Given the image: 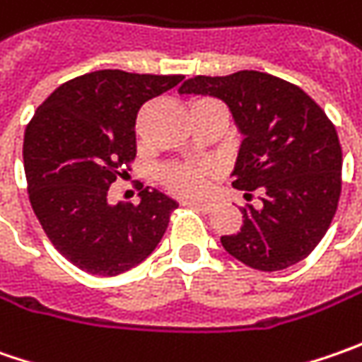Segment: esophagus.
<instances>
[{
  "instance_id": "obj_1",
  "label": "esophagus",
  "mask_w": 362,
  "mask_h": 362,
  "mask_svg": "<svg viewBox=\"0 0 362 362\" xmlns=\"http://www.w3.org/2000/svg\"><path fill=\"white\" fill-rule=\"evenodd\" d=\"M189 207H193V209H199L203 214H209V211H214V205L211 203H199V202H191L187 203Z\"/></svg>"
}]
</instances>
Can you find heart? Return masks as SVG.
Returning a JSON list of instances; mask_svg holds the SVG:
<instances>
[{"instance_id":"obj_1","label":"heart","mask_w":362,"mask_h":362,"mask_svg":"<svg viewBox=\"0 0 362 362\" xmlns=\"http://www.w3.org/2000/svg\"><path fill=\"white\" fill-rule=\"evenodd\" d=\"M205 103L216 100H197L195 105ZM216 179V167L209 163H169L159 169L160 185L181 199H202L209 193Z\"/></svg>"}]
</instances>
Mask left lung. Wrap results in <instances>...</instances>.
<instances>
[{"label":"left lung","mask_w":362,"mask_h":362,"mask_svg":"<svg viewBox=\"0 0 362 362\" xmlns=\"http://www.w3.org/2000/svg\"><path fill=\"white\" fill-rule=\"evenodd\" d=\"M179 92L221 98L245 134L233 187L247 202L257 193L262 207H242V230L221 238L226 252L262 272L310 256L342 189L341 141L327 112L300 86L256 70L187 78Z\"/></svg>","instance_id":"1"}]
</instances>
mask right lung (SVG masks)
<instances>
[{"mask_svg": "<svg viewBox=\"0 0 362 362\" xmlns=\"http://www.w3.org/2000/svg\"><path fill=\"white\" fill-rule=\"evenodd\" d=\"M181 74L96 70L60 84L23 134L28 195L52 245L80 270L117 276L160 242L177 203L141 185V203L108 205V187L131 171L134 124L148 100Z\"/></svg>", "mask_w": 362, "mask_h": 362, "instance_id": "1", "label": "right lung"}]
</instances>
